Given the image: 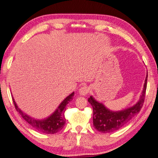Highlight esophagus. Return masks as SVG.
Returning a JSON list of instances; mask_svg holds the SVG:
<instances>
[{"label": "esophagus", "mask_w": 158, "mask_h": 158, "mask_svg": "<svg viewBox=\"0 0 158 158\" xmlns=\"http://www.w3.org/2000/svg\"><path fill=\"white\" fill-rule=\"evenodd\" d=\"M89 89H90L89 87L84 85V86L81 87V88L79 89V94L81 96H85L86 94H88L89 93Z\"/></svg>", "instance_id": "34e87169"}]
</instances>
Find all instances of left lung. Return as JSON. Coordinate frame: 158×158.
<instances>
[{
	"mask_svg": "<svg viewBox=\"0 0 158 158\" xmlns=\"http://www.w3.org/2000/svg\"><path fill=\"white\" fill-rule=\"evenodd\" d=\"M147 75L142 94L135 105L119 111H113L93 98L91 96L88 102L93 108V124L95 129L102 133L112 132L121 128L138 114L143 105L147 89Z\"/></svg>",
	"mask_w": 158,
	"mask_h": 158,
	"instance_id": "8db88e82",
	"label": "left lung"
}]
</instances>
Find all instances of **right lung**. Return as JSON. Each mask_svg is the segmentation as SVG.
<instances>
[{
	"mask_svg": "<svg viewBox=\"0 0 158 158\" xmlns=\"http://www.w3.org/2000/svg\"><path fill=\"white\" fill-rule=\"evenodd\" d=\"M75 93L73 92L68 96L66 98L60 103L53 113H52L49 117H47L44 119H35V118L30 117L23 113L22 110H20L15 101L14 98L12 96L13 102L14 104L15 108L17 110L20 115L22 117V118L26 121L30 125L34 127L35 129L38 130L40 132H43L45 134H55L61 130L64 124L66 123V119L64 117V112L66 110V105L71 101L74 96Z\"/></svg>",
	"mask_w": 158,
	"mask_h": 158,
	"instance_id": "add662e5",
	"label": "right lung"
}]
</instances>
